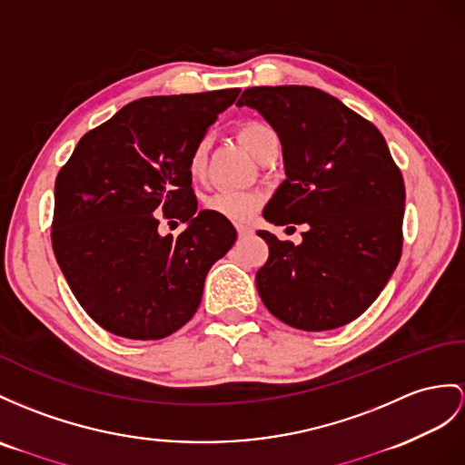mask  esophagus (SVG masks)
Instances as JSON below:
<instances>
[{
    "label": "esophagus",
    "mask_w": 465,
    "mask_h": 465,
    "mask_svg": "<svg viewBox=\"0 0 465 465\" xmlns=\"http://www.w3.org/2000/svg\"><path fill=\"white\" fill-rule=\"evenodd\" d=\"M236 232H239L241 239H248V236L254 234V229L248 224H236Z\"/></svg>",
    "instance_id": "34e87169"
}]
</instances>
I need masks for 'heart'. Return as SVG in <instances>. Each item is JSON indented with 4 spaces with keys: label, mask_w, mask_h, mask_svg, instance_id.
Returning a JSON list of instances; mask_svg holds the SVG:
<instances>
[{
    "label": "heart",
    "mask_w": 465,
    "mask_h": 465,
    "mask_svg": "<svg viewBox=\"0 0 465 465\" xmlns=\"http://www.w3.org/2000/svg\"><path fill=\"white\" fill-rule=\"evenodd\" d=\"M239 138L246 145V150L254 157H262V153L274 143H280L276 130L266 122L248 120L239 128ZM207 157H209V142L201 140L195 143L187 157V173L191 179H203L207 173ZM262 195L256 191H236V189H221L205 199V207L219 214L223 219L232 223H244L258 211Z\"/></svg>",
    "instance_id": "b5f03b06"
}]
</instances>
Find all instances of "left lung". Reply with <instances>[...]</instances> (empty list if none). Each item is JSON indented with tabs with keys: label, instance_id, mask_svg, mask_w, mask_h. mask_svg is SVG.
<instances>
[{
	"label": "left lung",
	"instance_id": "left-lung-1",
	"mask_svg": "<svg viewBox=\"0 0 465 465\" xmlns=\"http://www.w3.org/2000/svg\"><path fill=\"white\" fill-rule=\"evenodd\" d=\"M276 130L286 179L264 207L274 224H308L302 242L268 244L256 288L272 315L327 331L359 318L387 286L402 252L404 181L382 134L341 100L312 86L246 88Z\"/></svg>",
	"mask_w": 465,
	"mask_h": 465
}]
</instances>
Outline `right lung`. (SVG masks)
Masks as SVG:
<instances>
[{
    "label": "right lung",
    "instance_id": "add662e5",
    "mask_svg": "<svg viewBox=\"0 0 465 465\" xmlns=\"http://www.w3.org/2000/svg\"><path fill=\"white\" fill-rule=\"evenodd\" d=\"M239 88L147 96L84 134L54 181L53 251L83 310L126 339H163L197 312L211 266L231 251L229 219L197 213L187 157ZM188 223L156 232V214Z\"/></svg>",
    "mask_w": 465,
    "mask_h": 465
}]
</instances>
